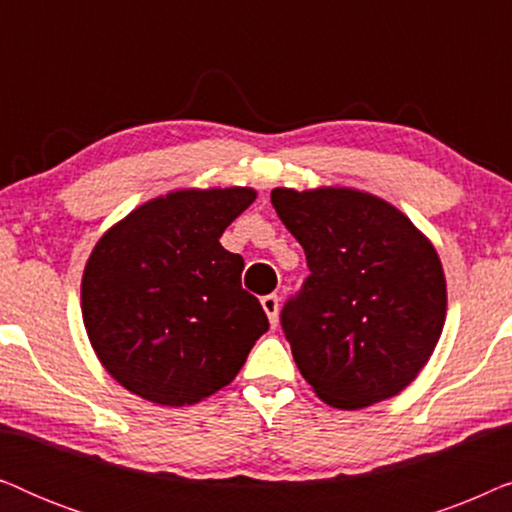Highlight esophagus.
<instances>
[{"label": "esophagus", "instance_id": "34e87169", "mask_svg": "<svg viewBox=\"0 0 512 512\" xmlns=\"http://www.w3.org/2000/svg\"><path fill=\"white\" fill-rule=\"evenodd\" d=\"M261 305H263L265 314H268L270 324L277 326V321H279V298H277V293H270V296H263V298H261Z\"/></svg>", "mask_w": 512, "mask_h": 512}]
</instances>
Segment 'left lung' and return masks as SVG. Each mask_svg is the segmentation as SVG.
I'll return each mask as SVG.
<instances>
[{"label":"left lung","instance_id":"1","mask_svg":"<svg viewBox=\"0 0 512 512\" xmlns=\"http://www.w3.org/2000/svg\"><path fill=\"white\" fill-rule=\"evenodd\" d=\"M270 200L312 272L282 312L300 375L340 410L398 396L445 326L436 247L401 209L359 188L279 186Z\"/></svg>","mask_w":512,"mask_h":512}]
</instances>
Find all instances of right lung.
<instances>
[{
    "label": "right lung",
    "mask_w": 512,
    "mask_h": 512,
    "mask_svg": "<svg viewBox=\"0 0 512 512\" xmlns=\"http://www.w3.org/2000/svg\"><path fill=\"white\" fill-rule=\"evenodd\" d=\"M256 200L249 186L179 188L116 221L90 251L81 314L90 347L144 401L184 408L228 387L268 331L219 237Z\"/></svg>",
    "instance_id": "obj_1"
}]
</instances>
